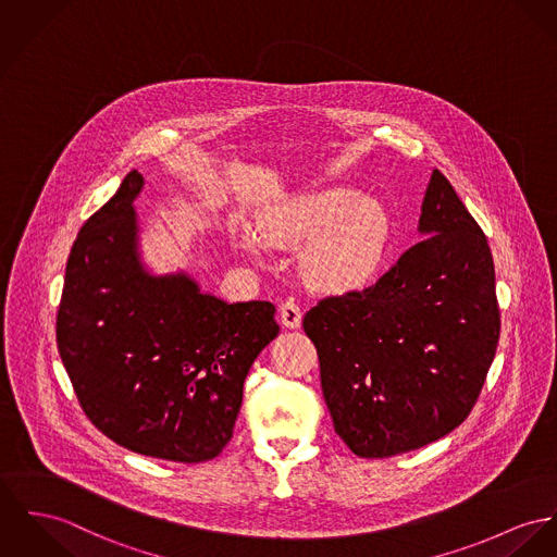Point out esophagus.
<instances>
[{
  "mask_svg": "<svg viewBox=\"0 0 557 557\" xmlns=\"http://www.w3.org/2000/svg\"><path fill=\"white\" fill-rule=\"evenodd\" d=\"M300 318H302V311H300L297 300L286 299L280 305V322L286 329H299Z\"/></svg>",
  "mask_w": 557,
  "mask_h": 557,
  "instance_id": "34e87169",
  "label": "esophagus"
}]
</instances>
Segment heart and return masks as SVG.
Masks as SVG:
<instances>
[{
    "label": "heart",
    "instance_id": "heart-1",
    "mask_svg": "<svg viewBox=\"0 0 557 557\" xmlns=\"http://www.w3.org/2000/svg\"><path fill=\"white\" fill-rule=\"evenodd\" d=\"M258 235L273 246H299L305 273L324 288L362 286L380 269L389 242L384 210L345 188L299 195L258 218ZM248 255L257 252L252 235L242 237Z\"/></svg>",
    "mask_w": 557,
    "mask_h": 557
}]
</instances>
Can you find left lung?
Listing matches in <instances>:
<instances>
[{
	"instance_id": "8db88e82",
	"label": "left lung",
	"mask_w": 557,
	"mask_h": 557,
	"mask_svg": "<svg viewBox=\"0 0 557 557\" xmlns=\"http://www.w3.org/2000/svg\"><path fill=\"white\" fill-rule=\"evenodd\" d=\"M420 233L426 239L373 286L326 297L302 318L335 432L360 458L420 449L458 429L498 347L487 239L438 170Z\"/></svg>"
}]
</instances>
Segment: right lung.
I'll list each match as a JSON object with an SVG mask.
<instances>
[{
  "label": "right lung",
  "mask_w": 557,
  "mask_h": 557,
  "mask_svg": "<svg viewBox=\"0 0 557 557\" xmlns=\"http://www.w3.org/2000/svg\"><path fill=\"white\" fill-rule=\"evenodd\" d=\"M128 172L81 228L65 267L57 345L86 418L135 454L197 465L233 436L244 382L280 333L269 300L224 302L137 252Z\"/></svg>",
  "instance_id": "right-lung-1"
}]
</instances>
